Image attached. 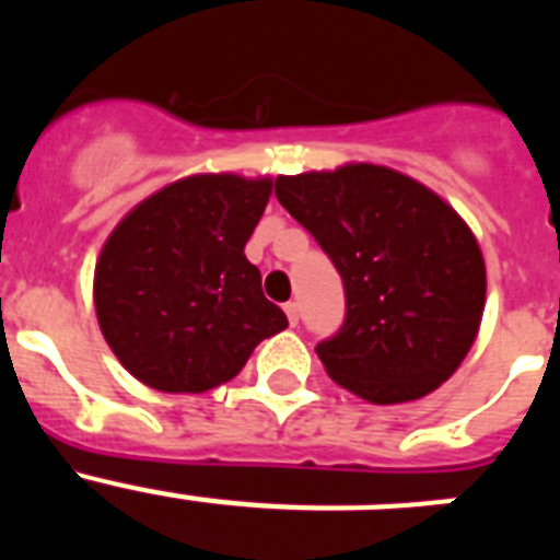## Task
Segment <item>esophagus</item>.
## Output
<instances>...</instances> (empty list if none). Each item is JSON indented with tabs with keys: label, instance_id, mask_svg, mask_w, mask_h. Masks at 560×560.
Instances as JSON below:
<instances>
[{
	"label": "esophagus",
	"instance_id": "esophagus-1",
	"mask_svg": "<svg viewBox=\"0 0 560 560\" xmlns=\"http://www.w3.org/2000/svg\"><path fill=\"white\" fill-rule=\"evenodd\" d=\"M283 311H285V316H289L291 325L300 323V305H296V303H285Z\"/></svg>",
	"mask_w": 560,
	"mask_h": 560
}]
</instances>
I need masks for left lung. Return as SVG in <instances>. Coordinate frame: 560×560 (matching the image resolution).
<instances>
[{
  "label": "left lung",
  "instance_id": "obj_1",
  "mask_svg": "<svg viewBox=\"0 0 560 560\" xmlns=\"http://www.w3.org/2000/svg\"><path fill=\"white\" fill-rule=\"evenodd\" d=\"M275 192L345 285V323L316 345L330 378L373 404L438 389L471 350L485 308V260L465 221L381 165L280 176Z\"/></svg>",
  "mask_w": 560,
  "mask_h": 560
}]
</instances>
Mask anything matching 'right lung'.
<instances>
[{
  "instance_id": "1",
  "label": "right lung",
  "mask_w": 560,
  "mask_h": 560,
  "mask_svg": "<svg viewBox=\"0 0 560 560\" xmlns=\"http://www.w3.org/2000/svg\"><path fill=\"white\" fill-rule=\"evenodd\" d=\"M271 179L190 176L133 207L95 269V311L122 368L162 393L235 378L257 341L289 328L244 255Z\"/></svg>"
}]
</instances>
